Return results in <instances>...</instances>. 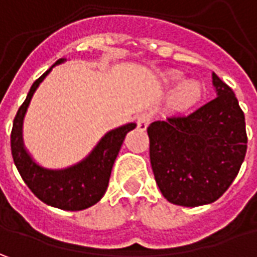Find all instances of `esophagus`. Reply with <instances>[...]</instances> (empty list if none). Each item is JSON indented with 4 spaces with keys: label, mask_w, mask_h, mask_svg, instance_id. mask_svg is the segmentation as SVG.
<instances>
[{
    "label": "esophagus",
    "mask_w": 257,
    "mask_h": 257,
    "mask_svg": "<svg viewBox=\"0 0 257 257\" xmlns=\"http://www.w3.org/2000/svg\"><path fill=\"white\" fill-rule=\"evenodd\" d=\"M152 121V115L149 113H143L139 115V118H137V127L140 128V130H146L147 127H149V124Z\"/></svg>",
    "instance_id": "1"
}]
</instances>
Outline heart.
I'll list each match as a JSON object with an SVG mask.
<instances>
[{"label":"heart","instance_id":"b5f03b06","mask_svg":"<svg viewBox=\"0 0 257 257\" xmlns=\"http://www.w3.org/2000/svg\"><path fill=\"white\" fill-rule=\"evenodd\" d=\"M182 75L177 73H172L167 75L166 81L169 85H177L179 87L172 94V105L177 110H189L193 105L200 101L203 95V87L196 80H184L182 81Z\"/></svg>","mask_w":257,"mask_h":257}]
</instances>
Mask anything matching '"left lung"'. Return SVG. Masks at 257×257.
I'll return each instance as SVG.
<instances>
[{"instance_id":"8db88e82","label":"left lung","mask_w":257,"mask_h":257,"mask_svg":"<svg viewBox=\"0 0 257 257\" xmlns=\"http://www.w3.org/2000/svg\"><path fill=\"white\" fill-rule=\"evenodd\" d=\"M216 98L187 115L169 114L149 125L156 183L173 204L216 202L229 189L247 149L244 114L232 88L212 73Z\"/></svg>"}]
</instances>
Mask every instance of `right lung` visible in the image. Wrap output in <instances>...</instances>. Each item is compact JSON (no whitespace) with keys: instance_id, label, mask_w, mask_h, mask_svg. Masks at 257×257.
I'll return each mask as SVG.
<instances>
[{"instance_id":"right-lung-1","label":"right lung","mask_w":257,"mask_h":257,"mask_svg":"<svg viewBox=\"0 0 257 257\" xmlns=\"http://www.w3.org/2000/svg\"><path fill=\"white\" fill-rule=\"evenodd\" d=\"M65 61V58L58 60L31 85L25 101L14 118L11 132V153L23 180L41 202L61 210L77 212L100 202L107 190L111 169L124 139L128 132L136 128L137 124L127 123L107 132L94 146L93 150L75 164L63 169H48L37 163L24 144V117L37 88L55 65L63 64Z\"/></svg>"}]
</instances>
